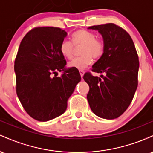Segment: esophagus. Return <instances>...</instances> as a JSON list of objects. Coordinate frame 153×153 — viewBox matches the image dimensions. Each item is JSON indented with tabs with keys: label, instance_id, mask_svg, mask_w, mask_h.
I'll return each instance as SVG.
<instances>
[{
	"label": "esophagus",
	"instance_id": "obj_1",
	"mask_svg": "<svg viewBox=\"0 0 153 153\" xmlns=\"http://www.w3.org/2000/svg\"><path fill=\"white\" fill-rule=\"evenodd\" d=\"M79 72H80V76H81V78H82V76H83L84 73H85V72H84L83 71H82V70H80V71H79Z\"/></svg>",
	"mask_w": 153,
	"mask_h": 153
}]
</instances>
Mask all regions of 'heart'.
Segmentation results:
<instances>
[{"label":"heart","mask_w":153,"mask_h":153,"mask_svg":"<svg viewBox=\"0 0 153 153\" xmlns=\"http://www.w3.org/2000/svg\"><path fill=\"white\" fill-rule=\"evenodd\" d=\"M72 43L68 40H63L59 45V52L65 58L71 59L74 54V46L82 45L80 57L68 62L69 68L85 69L92 62V57L98 59L104 52V44L102 40L96 38V35L91 31L80 29L72 34Z\"/></svg>","instance_id":"b5f03b06"}]
</instances>
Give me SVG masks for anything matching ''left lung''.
<instances>
[{
  "label": "left lung",
  "instance_id": "8db88e82",
  "mask_svg": "<svg viewBox=\"0 0 153 153\" xmlns=\"http://www.w3.org/2000/svg\"><path fill=\"white\" fill-rule=\"evenodd\" d=\"M102 35L104 52L92 71L106 73L101 78L91 73L83 79L88 84L87 99L92 111L103 119L118 118L132 101L138 84L139 58L129 34L114 24L88 28Z\"/></svg>",
  "mask_w": 153,
  "mask_h": 153
}]
</instances>
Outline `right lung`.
Masks as SVG:
<instances>
[{
	"instance_id": "1",
	"label": "right lung",
	"mask_w": 153,
	"mask_h": 153,
	"mask_svg": "<svg viewBox=\"0 0 153 153\" xmlns=\"http://www.w3.org/2000/svg\"><path fill=\"white\" fill-rule=\"evenodd\" d=\"M66 36L59 28H34L23 38L16 57L17 96L28 114L39 122L62 114L81 80L78 69L65 68L66 60L59 52ZM57 71H63L60 77L55 75Z\"/></svg>"
}]
</instances>
